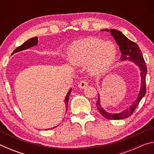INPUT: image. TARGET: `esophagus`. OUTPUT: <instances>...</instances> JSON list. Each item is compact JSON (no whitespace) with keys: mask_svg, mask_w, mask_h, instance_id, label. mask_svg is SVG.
Wrapping results in <instances>:
<instances>
[{"mask_svg":"<svg viewBox=\"0 0 154 154\" xmlns=\"http://www.w3.org/2000/svg\"><path fill=\"white\" fill-rule=\"evenodd\" d=\"M87 85H88V82H87V81L82 80V81H81L80 83H79V85H78V86H79L80 88H82V89H83V88H85V87L87 86Z\"/></svg>","mask_w":154,"mask_h":154,"instance_id":"esophagus-1","label":"esophagus"}]
</instances>
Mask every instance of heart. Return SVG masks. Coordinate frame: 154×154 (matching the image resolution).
<instances>
[{"instance_id": "obj_1", "label": "heart", "mask_w": 154, "mask_h": 154, "mask_svg": "<svg viewBox=\"0 0 154 154\" xmlns=\"http://www.w3.org/2000/svg\"><path fill=\"white\" fill-rule=\"evenodd\" d=\"M116 48L111 42L104 43L96 38H85L70 47L68 58L75 66L88 64L92 75H100L113 63L116 56Z\"/></svg>"}]
</instances>
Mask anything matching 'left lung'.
I'll use <instances>...</instances> for the list:
<instances>
[{
    "label": "left lung",
    "mask_w": 154,
    "mask_h": 154,
    "mask_svg": "<svg viewBox=\"0 0 154 154\" xmlns=\"http://www.w3.org/2000/svg\"><path fill=\"white\" fill-rule=\"evenodd\" d=\"M105 30L109 32L108 29H105ZM103 31V30H102ZM111 35L113 36L115 40L118 44L119 46V49L122 52L121 60H128L134 62L135 64H137L138 66H139L140 68V71H141V87L140 89V92L138 95L137 99L134 101L132 105L126 109V110L121 112L119 113L112 114L106 112L102 108L100 103V97L98 98V100L96 102V105L97 106L98 110L101 113V115L106 119H122L126 118L128 117L131 116L134 113V111L139 105L140 100L145 95L146 93V75H147V65L145 64V60L143 58L141 51L139 48V45L137 43H135L133 41L128 39L126 36H125L120 31L117 30L111 29L110 30Z\"/></svg>",
    "instance_id": "obj_1"
}]
</instances>
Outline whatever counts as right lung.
Returning <instances> with one entry per match:
<instances>
[{
	"label": "right lung",
	"instance_id": "right-lung-1",
	"mask_svg": "<svg viewBox=\"0 0 154 154\" xmlns=\"http://www.w3.org/2000/svg\"><path fill=\"white\" fill-rule=\"evenodd\" d=\"M37 39H38V37L37 36H36V37H33V38H31L30 39L27 40L26 42H24V43L22 44V45H20L19 47H17V48L15 49V50L13 51L12 54H14L15 53H16V52L18 51H21L22 50H24V49H26L28 48H30L32 46H35L36 45V44H37ZM71 90L72 89H71L69 90V93H68V94L66 95V97L65 98V104H66V111L67 110V107H68V102H69V96H70V94L71 92ZM49 130V129H48Z\"/></svg>",
	"mask_w": 154,
	"mask_h": 154
}]
</instances>
